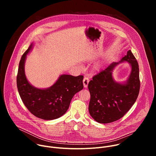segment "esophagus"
I'll return each instance as SVG.
<instances>
[{"label":"esophagus","instance_id":"34e87169","mask_svg":"<svg viewBox=\"0 0 156 156\" xmlns=\"http://www.w3.org/2000/svg\"><path fill=\"white\" fill-rule=\"evenodd\" d=\"M83 86H84V87L86 88V87H87V85H88L89 82H90V80H89V78H87V77H84V79H83Z\"/></svg>","mask_w":156,"mask_h":156}]
</instances>
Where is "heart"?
Segmentation results:
<instances>
[{"mask_svg":"<svg viewBox=\"0 0 156 156\" xmlns=\"http://www.w3.org/2000/svg\"><path fill=\"white\" fill-rule=\"evenodd\" d=\"M100 68H101V66H100L99 64H98V65H96L94 66V70H99L100 69Z\"/></svg>","mask_w":156,"mask_h":156,"instance_id":"heart-1","label":"heart"}]
</instances>
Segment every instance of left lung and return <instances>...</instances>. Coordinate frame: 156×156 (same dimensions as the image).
Returning a JSON list of instances; mask_svg holds the SVG:
<instances>
[{
    "label": "left lung",
    "instance_id": "obj_1",
    "mask_svg": "<svg viewBox=\"0 0 156 156\" xmlns=\"http://www.w3.org/2000/svg\"><path fill=\"white\" fill-rule=\"evenodd\" d=\"M128 62L132 67L126 82L119 83L112 72L120 62ZM139 65L130 50L119 62H113L93 78L88 84L91 94L89 112L100 123H108L121 119L135 104L140 92Z\"/></svg>",
    "mask_w": 156,
    "mask_h": 156
}]
</instances>
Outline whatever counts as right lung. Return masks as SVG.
Returning <instances> with one entry per match:
<instances>
[{
  "mask_svg": "<svg viewBox=\"0 0 156 156\" xmlns=\"http://www.w3.org/2000/svg\"><path fill=\"white\" fill-rule=\"evenodd\" d=\"M33 47L31 43L20 61L16 77L18 91L23 104L34 116L46 120H54L65 114L74 95L83 90V76L62 75L49 87L33 86L25 73L27 55Z\"/></svg>",
  "mask_w": 156,
  "mask_h": 156,
  "instance_id": "obj_1",
  "label": "right lung"
}]
</instances>
